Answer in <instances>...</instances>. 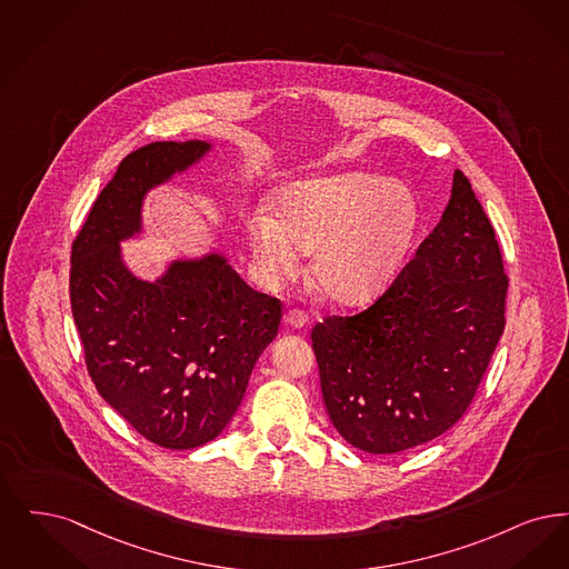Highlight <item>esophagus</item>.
I'll return each mask as SVG.
<instances>
[{"label":"esophagus","instance_id":"34e87169","mask_svg":"<svg viewBox=\"0 0 569 569\" xmlns=\"http://www.w3.org/2000/svg\"><path fill=\"white\" fill-rule=\"evenodd\" d=\"M284 322L291 325L293 329H301V327H306L308 317H306V312L299 310V308H289V310L284 312Z\"/></svg>","mask_w":569,"mask_h":569}]
</instances>
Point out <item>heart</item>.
<instances>
[{
	"label": "heart",
	"mask_w": 569,
	"mask_h": 569,
	"mask_svg": "<svg viewBox=\"0 0 569 569\" xmlns=\"http://www.w3.org/2000/svg\"><path fill=\"white\" fill-rule=\"evenodd\" d=\"M273 214L257 212L247 222L261 276L284 280L299 268V250L312 252V284L338 303L382 293L403 268L420 227L412 191L371 172L293 182L276 198Z\"/></svg>",
	"instance_id": "b5f03b06"
}]
</instances>
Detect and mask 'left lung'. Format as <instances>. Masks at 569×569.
I'll list each match as a JSON object with an SVG mask.
<instances>
[{
    "label": "left lung",
    "instance_id": "left-lung-1",
    "mask_svg": "<svg viewBox=\"0 0 569 569\" xmlns=\"http://www.w3.org/2000/svg\"><path fill=\"white\" fill-rule=\"evenodd\" d=\"M508 273L495 229L455 170L442 221L370 308L312 327L322 399L348 445H425L461 419L506 327Z\"/></svg>",
    "mask_w": 569,
    "mask_h": 569
}]
</instances>
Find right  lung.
Here are the masks:
<instances>
[{"instance_id":"right-lung-1","label":"right lung","mask_w":569,"mask_h":569,"mask_svg":"<svg viewBox=\"0 0 569 569\" xmlns=\"http://www.w3.org/2000/svg\"><path fill=\"white\" fill-rule=\"evenodd\" d=\"M206 142H152L127 154L72 242L70 303L91 380L140 436L173 450L214 440L278 333L280 299L257 293L219 254L176 261L144 282L119 240L140 229L150 187L189 168Z\"/></svg>"}]
</instances>
